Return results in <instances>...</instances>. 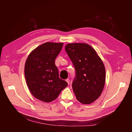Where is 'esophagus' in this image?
Listing matches in <instances>:
<instances>
[{"label": "esophagus", "instance_id": "obj_1", "mask_svg": "<svg viewBox=\"0 0 132 132\" xmlns=\"http://www.w3.org/2000/svg\"><path fill=\"white\" fill-rule=\"evenodd\" d=\"M66 81L67 82L68 84L69 85V84H70V80H69V79H66Z\"/></svg>", "mask_w": 132, "mask_h": 132}]
</instances>
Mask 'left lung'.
Instances as JSON below:
<instances>
[{
    "label": "left lung",
    "mask_w": 132,
    "mask_h": 132,
    "mask_svg": "<svg viewBox=\"0 0 132 132\" xmlns=\"http://www.w3.org/2000/svg\"><path fill=\"white\" fill-rule=\"evenodd\" d=\"M66 52L75 69L72 88L78 100L90 104L101 95L105 83V68L93 48L86 43H69Z\"/></svg>",
    "instance_id": "1"
}]
</instances>
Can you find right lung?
Here are the masks:
<instances>
[{
  "instance_id": "obj_1",
  "label": "right lung",
  "mask_w": 132,
  "mask_h": 132,
  "mask_svg": "<svg viewBox=\"0 0 132 132\" xmlns=\"http://www.w3.org/2000/svg\"><path fill=\"white\" fill-rule=\"evenodd\" d=\"M63 45V43H45L27 57L25 65L26 83L32 95L39 100L52 102L68 86L65 80L59 78L55 64Z\"/></svg>"
}]
</instances>
